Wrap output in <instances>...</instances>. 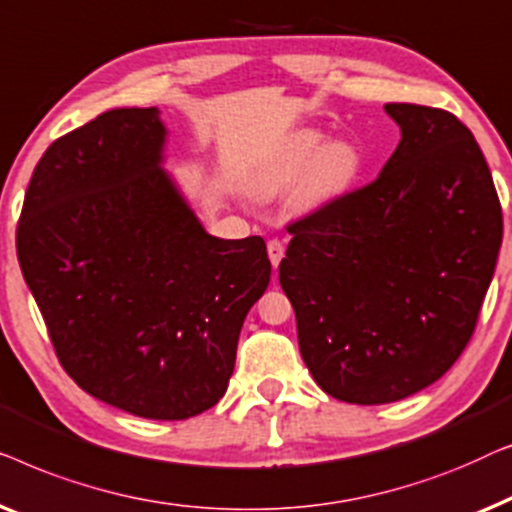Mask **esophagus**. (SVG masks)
Returning a JSON list of instances; mask_svg holds the SVG:
<instances>
[{
  "instance_id": "34e87169",
  "label": "esophagus",
  "mask_w": 512,
  "mask_h": 512,
  "mask_svg": "<svg viewBox=\"0 0 512 512\" xmlns=\"http://www.w3.org/2000/svg\"><path fill=\"white\" fill-rule=\"evenodd\" d=\"M266 253H269L271 264L276 266V269H278L280 259L285 257V246H283V241H280V239H271L269 243H266Z\"/></svg>"
}]
</instances>
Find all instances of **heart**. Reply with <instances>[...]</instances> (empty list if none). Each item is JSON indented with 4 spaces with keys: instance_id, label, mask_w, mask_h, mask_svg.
I'll list each match as a JSON object with an SVG mask.
<instances>
[{
    "instance_id": "heart-1",
    "label": "heart",
    "mask_w": 512,
    "mask_h": 512,
    "mask_svg": "<svg viewBox=\"0 0 512 512\" xmlns=\"http://www.w3.org/2000/svg\"><path fill=\"white\" fill-rule=\"evenodd\" d=\"M362 171V155L348 141L325 143V136L304 129L280 143L255 174L259 197H278L299 185L301 206L329 204L355 185Z\"/></svg>"
}]
</instances>
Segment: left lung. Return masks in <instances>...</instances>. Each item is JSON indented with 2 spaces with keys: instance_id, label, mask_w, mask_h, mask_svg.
<instances>
[{
  "instance_id": "1",
  "label": "left lung",
  "mask_w": 512,
  "mask_h": 512,
  "mask_svg": "<svg viewBox=\"0 0 512 512\" xmlns=\"http://www.w3.org/2000/svg\"><path fill=\"white\" fill-rule=\"evenodd\" d=\"M401 141L376 181L287 225L278 280L329 397L378 406L436 383L469 345L503 236L485 155L457 115L385 104Z\"/></svg>"
}]
</instances>
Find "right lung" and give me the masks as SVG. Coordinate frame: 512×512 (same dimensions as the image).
Masks as SVG:
<instances>
[{"label": "right lung", "instance_id": "add662e5", "mask_svg": "<svg viewBox=\"0 0 512 512\" xmlns=\"http://www.w3.org/2000/svg\"><path fill=\"white\" fill-rule=\"evenodd\" d=\"M157 109H113L50 143L16 248L69 378L148 417L215 406L271 262L262 236L206 234L160 169Z\"/></svg>", "mask_w": 512, "mask_h": 512}]
</instances>
